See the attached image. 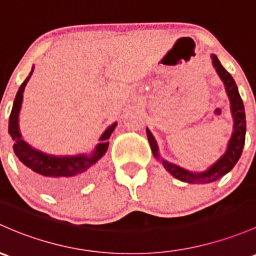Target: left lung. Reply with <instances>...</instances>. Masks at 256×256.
<instances>
[{"mask_svg": "<svg viewBox=\"0 0 256 256\" xmlns=\"http://www.w3.org/2000/svg\"><path fill=\"white\" fill-rule=\"evenodd\" d=\"M211 60L212 66L216 70L217 74H218L220 80L224 84L226 93H227L228 99H230V114H232L233 118L232 135L230 137L226 152L220 156L218 160L202 172L188 170V169L182 168V166L168 162V160H164L162 156H160L154 136L152 135L150 128H146L147 138H148L150 150H152V153L156 160H160V163H162V166L166 168L168 173H170V176H173L176 179L180 180V182H189V184H206V182H216L220 178L226 176L228 172L232 170L233 166H236L239 158H240L242 152H243L244 142H246V110H244V104L240 98V94L238 92V87H236L234 80L230 76V72H227V70L222 66V64L220 62V60L214 54L211 55Z\"/></svg>", "mask_w": 256, "mask_h": 256, "instance_id": "1", "label": "left lung"}]
</instances>
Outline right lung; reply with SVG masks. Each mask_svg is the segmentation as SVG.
I'll list each match as a JSON object with an SVG mask.
<instances>
[{"label":"right lung","instance_id":"1","mask_svg":"<svg viewBox=\"0 0 256 256\" xmlns=\"http://www.w3.org/2000/svg\"><path fill=\"white\" fill-rule=\"evenodd\" d=\"M33 72L34 66L32 67L29 76L22 83L16 94L12 112L10 115V122H8V134L14 141L13 150L23 164L24 172L29 179L42 190L52 195H64L87 182L92 174L93 166L106 154L109 146L108 138H110L118 122L108 126L106 131L99 137L100 142L96 144L90 153L55 156L34 148L28 142L24 141L20 130V112L23 103L24 90Z\"/></svg>","mask_w":256,"mask_h":256}]
</instances>
